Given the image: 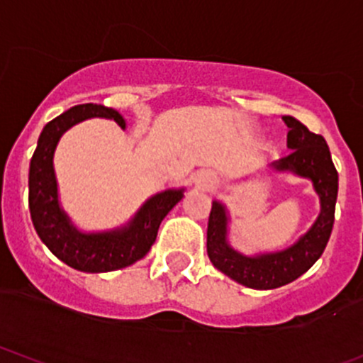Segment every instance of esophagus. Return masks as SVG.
I'll return each instance as SVG.
<instances>
[{"mask_svg":"<svg viewBox=\"0 0 363 363\" xmlns=\"http://www.w3.org/2000/svg\"><path fill=\"white\" fill-rule=\"evenodd\" d=\"M213 184H216V181H213V177L208 172H201L196 177V186L200 189H211Z\"/></svg>","mask_w":363,"mask_h":363,"instance_id":"34e87169","label":"esophagus"}]
</instances>
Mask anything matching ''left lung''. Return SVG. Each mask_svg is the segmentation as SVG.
I'll use <instances>...</instances> for the list:
<instances>
[{"label": "left lung", "instance_id": "8db88e82", "mask_svg": "<svg viewBox=\"0 0 363 363\" xmlns=\"http://www.w3.org/2000/svg\"><path fill=\"white\" fill-rule=\"evenodd\" d=\"M289 127L285 158L273 162L269 169L278 174H292L308 179L318 194L320 212L310 230L292 245L274 252L243 254L230 243V211L219 200L212 201L207 230L208 259L220 273L255 291H272L299 278L320 259L325 250L334 226L337 200V170L329 146L322 135L308 130L294 116H284Z\"/></svg>", "mask_w": 363, "mask_h": 363}]
</instances>
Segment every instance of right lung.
<instances>
[{"mask_svg": "<svg viewBox=\"0 0 363 363\" xmlns=\"http://www.w3.org/2000/svg\"><path fill=\"white\" fill-rule=\"evenodd\" d=\"M90 118L113 120L127 128L116 109L79 104L43 127L29 165V211L41 242L60 261L85 273H108L127 268L151 250L165 216L184 198L186 188H169L152 194L121 226L104 231H83L72 223L59 198L53 156L60 137Z\"/></svg>", "mask_w": 363, "mask_h": 363, "instance_id": "right-lung-1", "label": "right lung"}]
</instances>
